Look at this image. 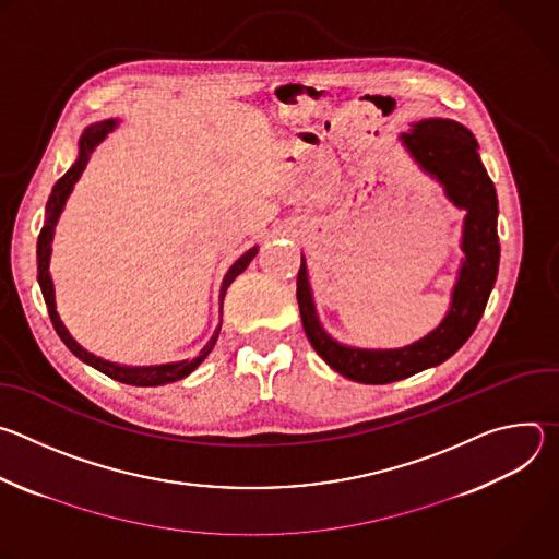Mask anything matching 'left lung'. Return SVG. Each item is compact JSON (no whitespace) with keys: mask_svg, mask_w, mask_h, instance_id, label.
<instances>
[{"mask_svg":"<svg viewBox=\"0 0 559 559\" xmlns=\"http://www.w3.org/2000/svg\"><path fill=\"white\" fill-rule=\"evenodd\" d=\"M401 145L423 173L442 186L447 199L464 210L460 238L464 257L440 325L405 347L365 349L343 345L325 332L318 318L305 257H300L296 281L300 321L311 347L334 371L362 384L403 380L451 358L480 323L500 265L498 194L471 130L453 119H420L409 126V132L401 134Z\"/></svg>","mask_w":559,"mask_h":559,"instance_id":"left-lung-1","label":"left lung"}]
</instances>
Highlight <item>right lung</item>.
Returning a JSON list of instances; mask_svg holds the SVG:
<instances>
[{"label":"right lung","mask_w":559,"mask_h":559,"mask_svg":"<svg viewBox=\"0 0 559 559\" xmlns=\"http://www.w3.org/2000/svg\"><path fill=\"white\" fill-rule=\"evenodd\" d=\"M119 126V119H104V121H97L93 126H88L84 130V134L79 136V154H76V162L70 166V170L55 183L50 197H48V203H46V218H44V227L39 231V238H37V281H39V287H41V294H44V300H46V307H48V313H50V321H52V328L55 332L59 334V338L63 341V345L79 358L82 362L95 367L97 371L106 373L108 378L112 380H119L123 384H132V386H162V384H168V382H177L186 376H190L207 356L210 352L214 349L216 345V338L221 334V321H218V328L214 330L212 338L205 343V347L199 352L197 358L192 360H179V362H164V365H147V367H130V365H119V362H110V360H104L95 354H91L88 349H84L82 345H79L70 332L66 330V325L61 323V318L57 313V302H55V283H52V276H50V254H52V238H55V227H57V221L66 207V201L74 188V183L79 181V177L84 175L88 162L93 152L97 150V145L102 141H106V136L110 132H115ZM259 252V246L250 248L243 257H238L231 267L227 270V274L223 276V283H221V292H218V313H223V298H225V292L227 287L234 283V278L238 274H243L248 270V265L252 263V259L257 257Z\"/></svg>","instance_id":"obj_1"}]
</instances>
